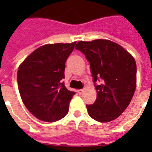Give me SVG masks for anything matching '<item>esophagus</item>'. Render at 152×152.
<instances>
[{"instance_id":"1","label":"esophagus","mask_w":152,"mask_h":152,"mask_svg":"<svg viewBox=\"0 0 152 152\" xmlns=\"http://www.w3.org/2000/svg\"><path fill=\"white\" fill-rule=\"evenodd\" d=\"M77 92H78V94L81 95V94L83 92V89H79V90H77Z\"/></svg>"}]
</instances>
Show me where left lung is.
Listing matches in <instances>:
<instances>
[{"mask_svg":"<svg viewBox=\"0 0 152 152\" xmlns=\"http://www.w3.org/2000/svg\"><path fill=\"white\" fill-rule=\"evenodd\" d=\"M76 49L90 63L97 91L96 100L87 105L88 114L99 122L118 118L129 105L137 86V64L122 46L106 39L80 41ZM101 83L97 85L96 82Z\"/></svg>","mask_w":152,"mask_h":152,"instance_id":"obj_1","label":"left lung"}]
</instances>
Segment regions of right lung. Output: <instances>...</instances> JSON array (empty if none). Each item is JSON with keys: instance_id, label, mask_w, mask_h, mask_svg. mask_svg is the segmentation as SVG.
<instances>
[{"instance_id": "add662e5", "label": "right lung", "mask_w": 152, "mask_h": 152, "mask_svg": "<svg viewBox=\"0 0 152 152\" xmlns=\"http://www.w3.org/2000/svg\"><path fill=\"white\" fill-rule=\"evenodd\" d=\"M72 43L47 44L32 52L20 64L17 81L20 96L27 109L38 119L53 122L69 111L76 93L65 88V62L74 50Z\"/></svg>"}]
</instances>
